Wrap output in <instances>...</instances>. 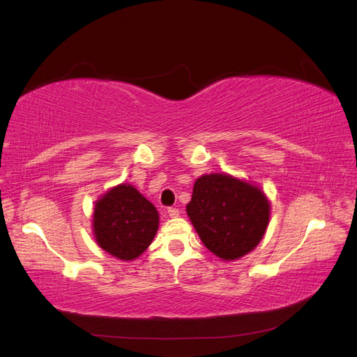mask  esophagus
Returning a JSON list of instances; mask_svg holds the SVG:
<instances>
[{
	"mask_svg": "<svg viewBox=\"0 0 357 357\" xmlns=\"http://www.w3.org/2000/svg\"><path fill=\"white\" fill-rule=\"evenodd\" d=\"M167 213H169L170 218H178L179 216V210L178 208H169Z\"/></svg>",
	"mask_w": 357,
	"mask_h": 357,
	"instance_id": "obj_1",
	"label": "esophagus"
}]
</instances>
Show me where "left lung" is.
I'll list each match as a JSON object with an SVG mask.
<instances>
[{"label": "left lung", "instance_id": "1", "mask_svg": "<svg viewBox=\"0 0 357 357\" xmlns=\"http://www.w3.org/2000/svg\"><path fill=\"white\" fill-rule=\"evenodd\" d=\"M271 205L259 187L227 173L197 178L187 214L202 243L229 261L251 252L269 223Z\"/></svg>", "mask_w": 357, "mask_h": 357}]
</instances>
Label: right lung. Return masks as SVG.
I'll use <instances>...</instances> for the list:
<instances>
[{
    "label": "right lung",
    "mask_w": 357,
    "mask_h": 357,
    "mask_svg": "<svg viewBox=\"0 0 357 357\" xmlns=\"http://www.w3.org/2000/svg\"><path fill=\"white\" fill-rule=\"evenodd\" d=\"M160 214L135 187L120 184L96 202L93 229L98 246L120 260L143 254L158 231Z\"/></svg>",
    "instance_id": "add662e5"
}]
</instances>
